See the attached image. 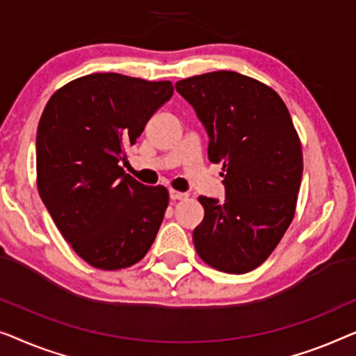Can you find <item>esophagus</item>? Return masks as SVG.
I'll use <instances>...</instances> for the list:
<instances>
[{"mask_svg": "<svg viewBox=\"0 0 356 356\" xmlns=\"http://www.w3.org/2000/svg\"><path fill=\"white\" fill-rule=\"evenodd\" d=\"M169 197H171L172 202H180V200H187L188 195L177 192V190H169Z\"/></svg>", "mask_w": 356, "mask_h": 356, "instance_id": "esophagus-1", "label": "esophagus"}]
</instances>
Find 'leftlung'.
<instances>
[{
	"instance_id": "left-lung-1",
	"label": "left lung",
	"mask_w": 356,
	"mask_h": 356,
	"mask_svg": "<svg viewBox=\"0 0 356 356\" xmlns=\"http://www.w3.org/2000/svg\"><path fill=\"white\" fill-rule=\"evenodd\" d=\"M177 93L207 130L208 159L222 163L226 198L198 197L204 218L193 230L200 258L245 274L259 266L293 219L303 174L289 109L273 88L232 71L179 80Z\"/></svg>"
}]
</instances>
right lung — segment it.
I'll return each instance as SVG.
<instances>
[{
  "label": "right lung",
  "instance_id": "add662e5",
  "mask_svg": "<svg viewBox=\"0 0 356 356\" xmlns=\"http://www.w3.org/2000/svg\"><path fill=\"white\" fill-rule=\"evenodd\" d=\"M172 93L171 82L90 74L64 85L44 106L37 130L40 197L93 268L132 266L154 242L168 190L140 184L121 161Z\"/></svg>",
  "mask_w": 356,
  "mask_h": 356
}]
</instances>
